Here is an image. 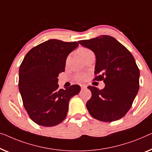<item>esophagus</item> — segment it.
<instances>
[{
  "mask_svg": "<svg viewBox=\"0 0 152 152\" xmlns=\"http://www.w3.org/2000/svg\"><path fill=\"white\" fill-rule=\"evenodd\" d=\"M80 87H81V89H86V88H87V85H80Z\"/></svg>",
  "mask_w": 152,
  "mask_h": 152,
  "instance_id": "1",
  "label": "esophagus"
}]
</instances>
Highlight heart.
Here are the masks:
<instances>
[{
    "mask_svg": "<svg viewBox=\"0 0 152 152\" xmlns=\"http://www.w3.org/2000/svg\"><path fill=\"white\" fill-rule=\"evenodd\" d=\"M78 52L79 55L82 58H83L85 56L89 54V53L92 52L90 50H89V49L85 48H80L78 49ZM69 58L68 57L67 59V62L69 61ZM84 78H85V76H84V74H78V75L76 76V78L78 79V80H83Z\"/></svg>",
    "mask_w": 152,
    "mask_h": 152,
    "instance_id": "b5f03b06",
    "label": "heart"
}]
</instances>
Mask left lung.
Returning a JSON list of instances; mask_svg holds the SVG:
<instances>
[{"label": "left lung", "mask_w": 152, "mask_h": 152, "mask_svg": "<svg viewBox=\"0 0 152 152\" xmlns=\"http://www.w3.org/2000/svg\"><path fill=\"white\" fill-rule=\"evenodd\" d=\"M96 56V80L105 86H89L91 98L86 107L94 118L102 122L118 121L131 108L139 89L140 72L135 59L125 47L110 36L78 41Z\"/></svg>", "instance_id": "8db88e82"}]
</instances>
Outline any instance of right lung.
Returning <instances> with one entry per match:
<instances>
[{"mask_svg":"<svg viewBox=\"0 0 152 152\" xmlns=\"http://www.w3.org/2000/svg\"><path fill=\"white\" fill-rule=\"evenodd\" d=\"M77 42L50 39L34 47L19 68L18 88L29 116L38 125L52 127L66 118L69 102L80 92L79 85L58 89V77Z\"/></svg>","mask_w":152,"mask_h":152,"instance_id":"add662e5","label":"right lung"}]
</instances>
